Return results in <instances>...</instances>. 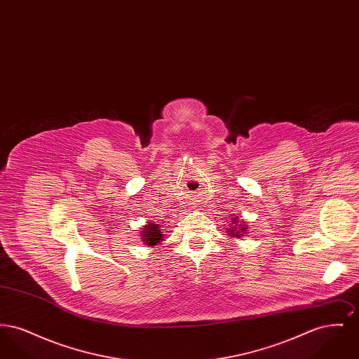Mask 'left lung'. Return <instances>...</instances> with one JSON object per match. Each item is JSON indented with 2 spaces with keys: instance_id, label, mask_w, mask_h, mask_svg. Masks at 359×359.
Segmentation results:
<instances>
[{
  "instance_id": "1",
  "label": "left lung",
  "mask_w": 359,
  "mask_h": 359,
  "mask_svg": "<svg viewBox=\"0 0 359 359\" xmlns=\"http://www.w3.org/2000/svg\"><path fill=\"white\" fill-rule=\"evenodd\" d=\"M230 221H231V223L226 229L227 236H230L231 238H242L246 234V231H248V226L245 224L243 219H241L238 215H231V219H229V222Z\"/></svg>"
}]
</instances>
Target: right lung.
Returning <instances> with one entry per match:
<instances>
[{"label": "right lung", "instance_id": "1", "mask_svg": "<svg viewBox=\"0 0 359 359\" xmlns=\"http://www.w3.org/2000/svg\"><path fill=\"white\" fill-rule=\"evenodd\" d=\"M165 222H147L145 226L140 230V237L144 245L154 248L156 245H160L164 241V233H165Z\"/></svg>", "mask_w": 359, "mask_h": 359}]
</instances>
